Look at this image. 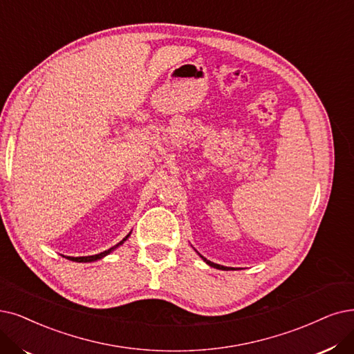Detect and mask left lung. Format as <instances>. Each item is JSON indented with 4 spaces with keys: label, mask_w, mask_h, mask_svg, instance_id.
<instances>
[{
    "label": "left lung",
    "mask_w": 354,
    "mask_h": 354,
    "mask_svg": "<svg viewBox=\"0 0 354 354\" xmlns=\"http://www.w3.org/2000/svg\"><path fill=\"white\" fill-rule=\"evenodd\" d=\"M197 254H199V252H197ZM199 256H201V254H199ZM202 259H203V261L207 264V266H210V267H214V268H219V270H228V268L230 267H225V266H221V264H216V263H212V261H209V260H206L203 256H201Z\"/></svg>",
    "instance_id": "1"
}]
</instances>
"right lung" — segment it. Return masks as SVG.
Instances as JSON below:
<instances>
[{
  "instance_id": "add662e5",
  "label": "right lung",
  "mask_w": 354,
  "mask_h": 354,
  "mask_svg": "<svg viewBox=\"0 0 354 354\" xmlns=\"http://www.w3.org/2000/svg\"><path fill=\"white\" fill-rule=\"evenodd\" d=\"M131 236V232L126 235L120 243H118L115 247H111V248H109V250H106V251H103V252H100V254H95V256H87V257H66V256H62V257H65V259H68V260H73V261H77V263H91V261H97V260H102V259H104L106 256H109V254L111 252V251H115L118 247H120L126 239H128Z\"/></svg>"
}]
</instances>
